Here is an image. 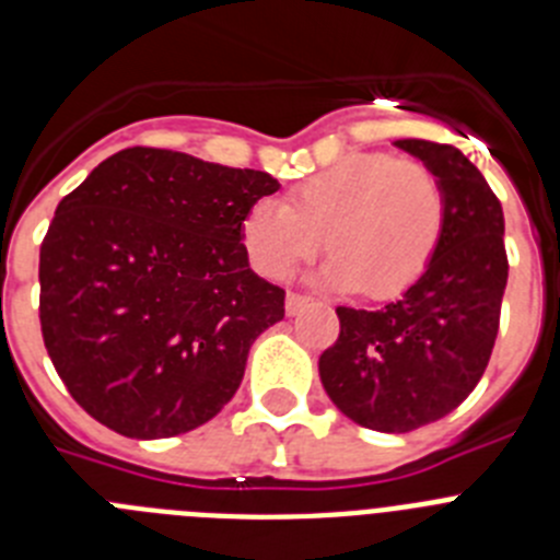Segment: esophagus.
I'll return each mask as SVG.
<instances>
[{"instance_id": "esophagus-1", "label": "esophagus", "mask_w": 560, "mask_h": 560, "mask_svg": "<svg viewBox=\"0 0 560 560\" xmlns=\"http://www.w3.org/2000/svg\"><path fill=\"white\" fill-rule=\"evenodd\" d=\"M308 303H311V296H303V294H294V291H289V294H285V314H289V316L300 314V311H303Z\"/></svg>"}]
</instances>
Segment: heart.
<instances>
[{"label":"heart","instance_id":"heart-1","mask_svg":"<svg viewBox=\"0 0 560 560\" xmlns=\"http://www.w3.org/2000/svg\"><path fill=\"white\" fill-rule=\"evenodd\" d=\"M446 224V196L423 162L350 153L314 173L289 199H260L241 221L255 271L285 280L325 249L319 283L387 300L418 283Z\"/></svg>","mask_w":560,"mask_h":560}]
</instances>
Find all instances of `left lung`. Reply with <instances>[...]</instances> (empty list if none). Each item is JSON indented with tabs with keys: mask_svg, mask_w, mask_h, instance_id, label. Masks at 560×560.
<instances>
[{
	"mask_svg": "<svg viewBox=\"0 0 560 560\" xmlns=\"http://www.w3.org/2000/svg\"><path fill=\"white\" fill-rule=\"evenodd\" d=\"M440 179L446 224L429 269L378 311L336 308L319 378L341 415L400 434L446 418L482 378L508 285L502 205L459 148L398 140Z\"/></svg>",
	"mask_w": 560,
	"mask_h": 560,
	"instance_id": "obj_1",
	"label": "left lung"
}]
</instances>
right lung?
<instances>
[{
	"mask_svg": "<svg viewBox=\"0 0 560 560\" xmlns=\"http://www.w3.org/2000/svg\"><path fill=\"white\" fill-rule=\"evenodd\" d=\"M280 182L126 148L63 196L38 260L44 348L69 395L137 440L199 429L241 387L285 291L249 269L241 221Z\"/></svg>",
	"mask_w": 560,
	"mask_h": 560,
	"instance_id": "right-lung-1",
	"label": "right lung"
}]
</instances>
